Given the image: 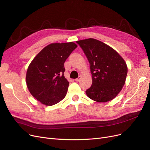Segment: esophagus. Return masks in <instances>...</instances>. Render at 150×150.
Masks as SVG:
<instances>
[{"label": "esophagus", "instance_id": "1", "mask_svg": "<svg viewBox=\"0 0 150 150\" xmlns=\"http://www.w3.org/2000/svg\"><path fill=\"white\" fill-rule=\"evenodd\" d=\"M80 79H81V76H79L78 78L75 79V81H77V82H78V81H79V80H80Z\"/></svg>", "mask_w": 150, "mask_h": 150}]
</instances>
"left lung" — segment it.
<instances>
[{
	"label": "left lung",
	"mask_w": 150,
	"mask_h": 150,
	"mask_svg": "<svg viewBox=\"0 0 150 150\" xmlns=\"http://www.w3.org/2000/svg\"><path fill=\"white\" fill-rule=\"evenodd\" d=\"M90 64L93 83L86 90L88 98L98 103L114 99L125 84L128 67L118 52L106 44L89 38L76 42Z\"/></svg>",
	"instance_id": "1"
}]
</instances>
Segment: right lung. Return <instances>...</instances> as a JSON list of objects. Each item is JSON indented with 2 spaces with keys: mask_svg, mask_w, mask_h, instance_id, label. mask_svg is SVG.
Masks as SVG:
<instances>
[{
  "mask_svg": "<svg viewBox=\"0 0 150 150\" xmlns=\"http://www.w3.org/2000/svg\"><path fill=\"white\" fill-rule=\"evenodd\" d=\"M77 47L73 42L50 44L30 63L25 77L27 87L44 105H54L65 98L69 83L64 76V63Z\"/></svg>",
  "mask_w": 150,
  "mask_h": 150,
  "instance_id": "1",
  "label": "right lung"
}]
</instances>
